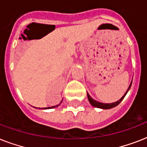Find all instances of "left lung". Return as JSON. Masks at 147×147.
Here are the masks:
<instances>
[{
  "mask_svg": "<svg viewBox=\"0 0 147 147\" xmlns=\"http://www.w3.org/2000/svg\"><path fill=\"white\" fill-rule=\"evenodd\" d=\"M131 85H132V82H131V83H130V86H129V88H128L127 90V92H126V93L124 94V95H123V96L122 97L121 99H120V100H117V101H116V102L109 103V104H105V103L98 102V101L94 100V99H93L92 97L90 96L89 94H88V93H87L88 98V100H89L90 104H91V105H92L93 107H98V108H101V109H111V108H113V107L117 106V105H118L121 102V101H122V100H123V98H124V97H125V95L128 92V91L130 90V87H131Z\"/></svg>",
  "mask_w": 147,
  "mask_h": 147,
  "instance_id": "left-lung-1",
  "label": "left lung"
}]
</instances>
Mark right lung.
Here are the masks:
<instances>
[{
    "label": "right lung",
    "instance_id": "obj_1",
    "mask_svg": "<svg viewBox=\"0 0 147 147\" xmlns=\"http://www.w3.org/2000/svg\"><path fill=\"white\" fill-rule=\"evenodd\" d=\"M61 102H62V101H61ZM60 105V104H59ZM59 105H55V106H53V107H43V108H42V109H50V108H54V107H58V106H59Z\"/></svg>",
    "mask_w": 147,
    "mask_h": 147
}]
</instances>
